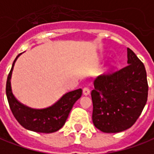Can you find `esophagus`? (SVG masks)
<instances>
[{"instance_id":"34e87169","label":"esophagus","mask_w":154,"mask_h":154,"mask_svg":"<svg viewBox=\"0 0 154 154\" xmlns=\"http://www.w3.org/2000/svg\"><path fill=\"white\" fill-rule=\"evenodd\" d=\"M82 93H83V94L84 95H88L90 94V90H89V88H83V89H82Z\"/></svg>"}]
</instances>
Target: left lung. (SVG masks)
<instances>
[{
	"mask_svg": "<svg viewBox=\"0 0 154 154\" xmlns=\"http://www.w3.org/2000/svg\"><path fill=\"white\" fill-rule=\"evenodd\" d=\"M128 65L94 82L92 90L93 122L106 133L128 129L143 112L147 100L148 85L143 63L127 48Z\"/></svg>",
	"mask_w": 154,
	"mask_h": 154,
	"instance_id": "8db88e82",
	"label": "left lung"
}]
</instances>
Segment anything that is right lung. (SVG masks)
<instances>
[{
  "label": "right lung",
  "instance_id": "1",
  "mask_svg": "<svg viewBox=\"0 0 154 154\" xmlns=\"http://www.w3.org/2000/svg\"><path fill=\"white\" fill-rule=\"evenodd\" d=\"M20 55L21 54L16 57L12 63L6 86L7 100L11 112L20 125L26 129L42 133H52L57 131L66 123L73 104L76 103L77 99H80L82 90L79 88L66 93L56 103L45 109H32L21 103L14 97L11 87L13 66Z\"/></svg>",
  "mask_w": 154,
  "mask_h": 154
}]
</instances>
